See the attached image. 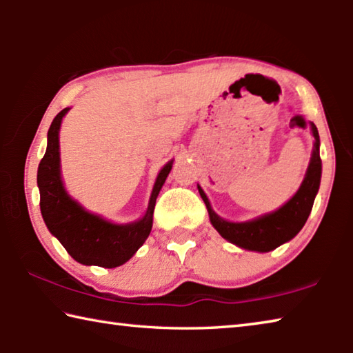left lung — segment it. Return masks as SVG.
I'll return each instance as SVG.
<instances>
[{
    "mask_svg": "<svg viewBox=\"0 0 353 353\" xmlns=\"http://www.w3.org/2000/svg\"><path fill=\"white\" fill-rule=\"evenodd\" d=\"M312 130L316 141L312 162H310L307 170V176L303 179L297 193L282 208H279L277 212L265 214V216L249 221V223H229V221L219 218L212 210L205 193L201 190V187H198L201 198L204 199L208 214H210L212 224L219 232L221 236L243 249L270 252V250L279 248L280 244L290 241L291 238H294L301 232L313 208L322 172V163L319 157V134L313 123Z\"/></svg>",
    "mask_w": 353,
    "mask_h": 353,
    "instance_id": "obj_1",
    "label": "left lung"
}]
</instances>
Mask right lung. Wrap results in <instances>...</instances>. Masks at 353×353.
<instances>
[{"label":"right lung","mask_w":353,"mask_h":353,"mask_svg":"<svg viewBox=\"0 0 353 353\" xmlns=\"http://www.w3.org/2000/svg\"><path fill=\"white\" fill-rule=\"evenodd\" d=\"M68 109L59 112L48 130V146L37 171L40 210L45 224L67 252L82 265L117 268L126 263L151 234L152 214L159 191L171 171L172 160L159 172L148 212L140 221L117 225L83 210L70 198L61 181L59 129Z\"/></svg>","instance_id":"1"}]
</instances>
